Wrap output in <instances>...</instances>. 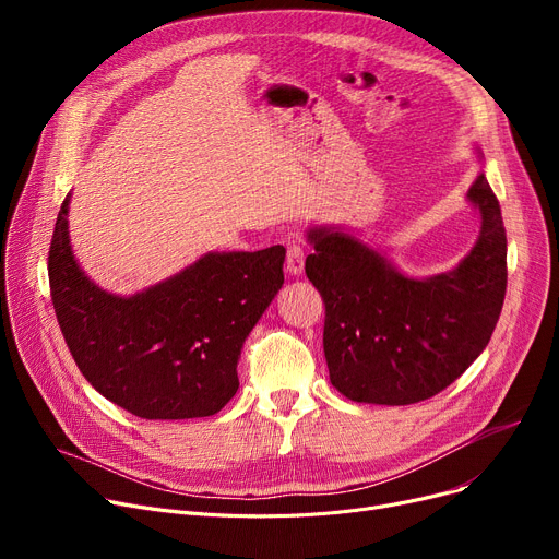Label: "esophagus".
<instances>
[{"label": "esophagus", "mask_w": 559, "mask_h": 559, "mask_svg": "<svg viewBox=\"0 0 559 559\" xmlns=\"http://www.w3.org/2000/svg\"><path fill=\"white\" fill-rule=\"evenodd\" d=\"M304 262H306V253H304V247L299 242L292 240L287 245V258H285V267L289 274L299 276L304 272Z\"/></svg>", "instance_id": "34e87169"}]
</instances>
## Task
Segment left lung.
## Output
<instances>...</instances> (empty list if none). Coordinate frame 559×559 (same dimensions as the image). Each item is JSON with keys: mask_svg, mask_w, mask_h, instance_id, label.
<instances>
[{"mask_svg": "<svg viewBox=\"0 0 559 559\" xmlns=\"http://www.w3.org/2000/svg\"><path fill=\"white\" fill-rule=\"evenodd\" d=\"M478 242L453 272L409 278L354 235L312 228L306 274L326 306L324 356L346 399L409 405L449 388L489 344L508 287L501 205L480 174L466 192Z\"/></svg>", "mask_w": 559, "mask_h": 559, "instance_id": "left-lung-1", "label": "left lung"}]
</instances>
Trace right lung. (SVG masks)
Returning a JSON list of instances; mask_svg holds the SVG:
<instances>
[{"label":"right lung","mask_w":559,"mask_h":559,"mask_svg":"<svg viewBox=\"0 0 559 559\" xmlns=\"http://www.w3.org/2000/svg\"><path fill=\"white\" fill-rule=\"evenodd\" d=\"M66 197L49 247V289L70 354L102 396L140 419L211 417L238 392V358L283 285L285 249L205 253L133 297L108 295L76 264Z\"/></svg>","instance_id":"obj_1"}]
</instances>
